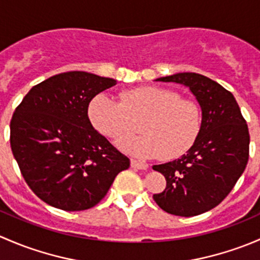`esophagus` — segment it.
<instances>
[{
  "mask_svg": "<svg viewBox=\"0 0 260 260\" xmlns=\"http://www.w3.org/2000/svg\"><path fill=\"white\" fill-rule=\"evenodd\" d=\"M131 166L135 167V169H138V170H147V169H148V165H147L146 162L137 161V159H131Z\"/></svg>",
  "mask_w": 260,
  "mask_h": 260,
  "instance_id": "1",
  "label": "esophagus"
}]
</instances>
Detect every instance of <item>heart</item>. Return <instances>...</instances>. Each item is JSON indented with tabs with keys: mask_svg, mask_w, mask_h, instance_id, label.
I'll list each match as a JSON object with an SVG mask.
<instances>
[{
	"mask_svg": "<svg viewBox=\"0 0 260 260\" xmlns=\"http://www.w3.org/2000/svg\"><path fill=\"white\" fill-rule=\"evenodd\" d=\"M120 102L98 94L89 104L91 124L112 141L123 140L138 129L143 135L124 140L119 147L140 157L174 159L185 154L198 141L203 113L196 102L181 98L162 86H140L120 93Z\"/></svg>",
	"mask_w": 260,
	"mask_h": 260,
	"instance_id": "b5f03b06",
	"label": "heart"
}]
</instances>
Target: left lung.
<instances>
[{"label":"left lung","mask_w":260,"mask_h":260,"mask_svg":"<svg viewBox=\"0 0 260 260\" xmlns=\"http://www.w3.org/2000/svg\"><path fill=\"white\" fill-rule=\"evenodd\" d=\"M156 81L187 86L203 113L195 145L175 161L153 166L166 179L154 193L157 205L177 216H195L219 205L242 176L249 158V131L234 95L196 73H177Z\"/></svg>","instance_id":"1"}]
</instances>
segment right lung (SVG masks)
Returning a JSON list of instances; mask_svg holds the SVG:
<instances>
[{
    "mask_svg": "<svg viewBox=\"0 0 260 260\" xmlns=\"http://www.w3.org/2000/svg\"><path fill=\"white\" fill-rule=\"evenodd\" d=\"M115 84L91 73H61L32 86L12 115V153L26 183L49 205L93 208L129 167L88 117L91 99Z\"/></svg>",
    "mask_w": 260,
    "mask_h": 260,
    "instance_id": "1",
    "label": "right lung"
}]
</instances>
